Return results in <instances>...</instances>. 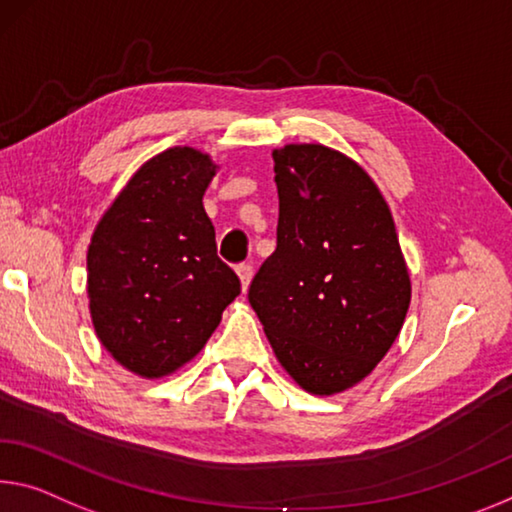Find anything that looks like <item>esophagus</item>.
Returning <instances> with one entry per match:
<instances>
[{
  "instance_id": "esophagus-1",
  "label": "esophagus",
  "mask_w": 512,
  "mask_h": 512,
  "mask_svg": "<svg viewBox=\"0 0 512 512\" xmlns=\"http://www.w3.org/2000/svg\"><path fill=\"white\" fill-rule=\"evenodd\" d=\"M237 273H239L241 287H243V291H246L248 285H250V280H253V266H250V264H239L237 266Z\"/></svg>"
}]
</instances>
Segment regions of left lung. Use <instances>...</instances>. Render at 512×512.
<instances>
[{"label": "left lung", "mask_w": 512, "mask_h": 512, "mask_svg": "<svg viewBox=\"0 0 512 512\" xmlns=\"http://www.w3.org/2000/svg\"><path fill=\"white\" fill-rule=\"evenodd\" d=\"M273 161L278 246L248 300L289 376L330 396L367 378L399 337L408 266L385 198L353 159L303 143Z\"/></svg>", "instance_id": "8db88e82"}]
</instances>
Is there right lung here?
Here are the masks:
<instances>
[{
    "instance_id": "obj_1",
    "label": "right lung",
    "mask_w": 512,
    "mask_h": 512,
    "mask_svg": "<svg viewBox=\"0 0 512 512\" xmlns=\"http://www.w3.org/2000/svg\"><path fill=\"white\" fill-rule=\"evenodd\" d=\"M209 154L170 148L136 170L88 246V298L102 346L125 369L161 378L196 358L241 282L216 255L202 207Z\"/></svg>"
}]
</instances>
